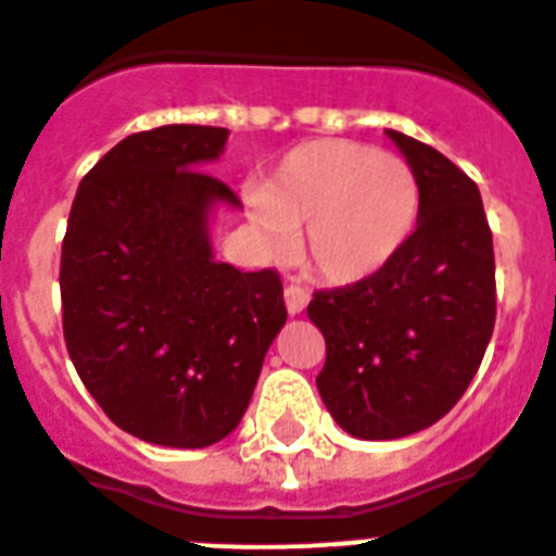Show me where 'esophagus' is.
I'll use <instances>...</instances> for the list:
<instances>
[{
  "instance_id": "34e87169",
  "label": "esophagus",
  "mask_w": 556,
  "mask_h": 556,
  "mask_svg": "<svg viewBox=\"0 0 556 556\" xmlns=\"http://www.w3.org/2000/svg\"><path fill=\"white\" fill-rule=\"evenodd\" d=\"M283 298H287V308L289 314H301L303 308L308 306V292L303 287H298V283H289L287 292H283Z\"/></svg>"
}]
</instances>
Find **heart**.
I'll return each instance as SVG.
<instances>
[{"instance_id": "b5f03b06", "label": "heart", "mask_w": 556, "mask_h": 556, "mask_svg": "<svg viewBox=\"0 0 556 556\" xmlns=\"http://www.w3.org/2000/svg\"><path fill=\"white\" fill-rule=\"evenodd\" d=\"M250 219L275 262L303 255L323 281L353 287L392 264L420 214V186L404 159L348 139L294 147L262 191L248 198Z\"/></svg>"}]
</instances>
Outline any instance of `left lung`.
<instances>
[{"label":"left lung","mask_w":556,"mask_h":556,"mask_svg":"<svg viewBox=\"0 0 556 556\" xmlns=\"http://www.w3.org/2000/svg\"><path fill=\"white\" fill-rule=\"evenodd\" d=\"M420 186L417 228L372 278L314 292L323 404L358 440H397L448 415L495 326V258L479 186L443 152L387 130Z\"/></svg>","instance_id":"1"}]
</instances>
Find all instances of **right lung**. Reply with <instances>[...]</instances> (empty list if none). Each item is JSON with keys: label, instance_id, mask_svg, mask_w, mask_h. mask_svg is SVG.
<instances>
[{"label": "right lung", "instance_id": "obj_1", "mask_svg": "<svg viewBox=\"0 0 556 556\" xmlns=\"http://www.w3.org/2000/svg\"><path fill=\"white\" fill-rule=\"evenodd\" d=\"M225 127L132 132L83 178L61 250L63 337L113 424L144 443L205 448L239 426L287 323L275 269L214 258L211 214L239 198L200 172Z\"/></svg>", "mask_w": 556, "mask_h": 556}]
</instances>
